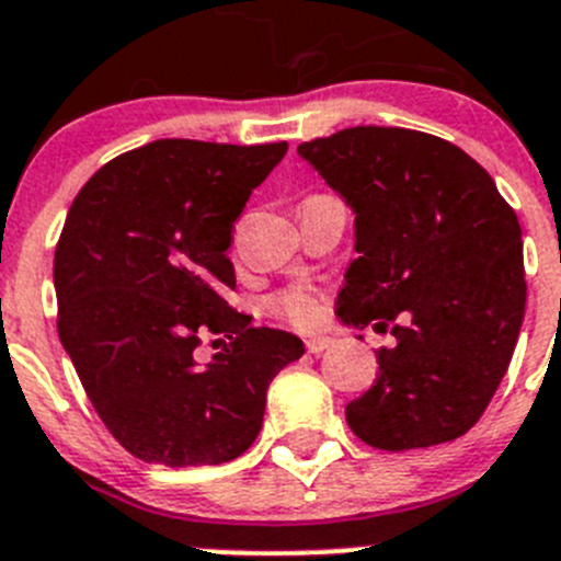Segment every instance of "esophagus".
Masks as SVG:
<instances>
[{"mask_svg":"<svg viewBox=\"0 0 561 561\" xmlns=\"http://www.w3.org/2000/svg\"><path fill=\"white\" fill-rule=\"evenodd\" d=\"M329 345H331L329 336H312V340H307V351L309 353H323Z\"/></svg>","mask_w":561,"mask_h":561,"instance_id":"1","label":"esophagus"}]
</instances>
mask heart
Wrapping results in <instances>:
<instances>
[{
	"mask_svg": "<svg viewBox=\"0 0 561 561\" xmlns=\"http://www.w3.org/2000/svg\"><path fill=\"white\" fill-rule=\"evenodd\" d=\"M276 309L296 325H312L320 314L318 298H314L312 293L301 290V287L282 293V296L276 298Z\"/></svg>",
	"mask_w": 561,
	"mask_h": 561,
	"instance_id": "1",
	"label": "heart"
}]
</instances>
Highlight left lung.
<instances>
[{
    "instance_id": "left-lung-1",
    "label": "left lung",
    "mask_w": 561,
    "mask_h": 561,
    "mask_svg": "<svg viewBox=\"0 0 561 561\" xmlns=\"http://www.w3.org/2000/svg\"><path fill=\"white\" fill-rule=\"evenodd\" d=\"M298 156L356 216L336 314L391 325L397 340L345 405L347 425L389 453L460 438L496 394L524 323L518 216L469 153L422 130L356 125Z\"/></svg>"
}]
</instances>
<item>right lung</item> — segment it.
Instances as JSON below:
<instances>
[{"label":"right lung","instance_id":"add662e5","mask_svg":"<svg viewBox=\"0 0 561 561\" xmlns=\"http://www.w3.org/2000/svg\"><path fill=\"white\" fill-rule=\"evenodd\" d=\"M285 153L159 139L101 167L70 205L54 252L59 340L103 425L145 463L236 460L274 375L301 358L298 336L252 329L225 301L232 225ZM208 333L233 342L199 368Z\"/></svg>","mask_w":561,"mask_h":561}]
</instances>
